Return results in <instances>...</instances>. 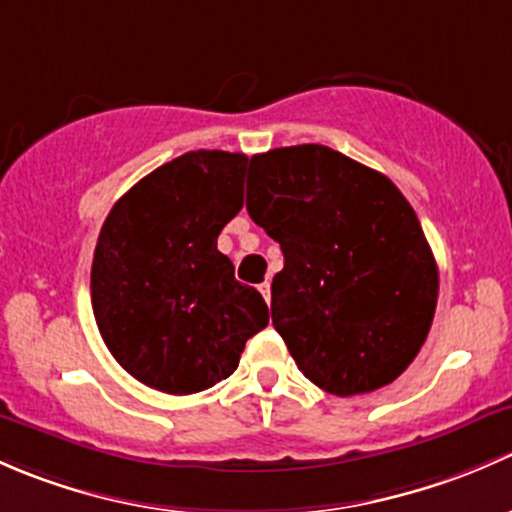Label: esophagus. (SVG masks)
<instances>
[{"label": "esophagus", "mask_w": 512, "mask_h": 512, "mask_svg": "<svg viewBox=\"0 0 512 512\" xmlns=\"http://www.w3.org/2000/svg\"><path fill=\"white\" fill-rule=\"evenodd\" d=\"M258 291H261V295H263V298H266V303H268V300H271V283H261V286H258Z\"/></svg>", "instance_id": "1"}]
</instances>
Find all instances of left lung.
Here are the masks:
<instances>
[{
  "label": "left lung",
  "mask_w": 512,
  "mask_h": 512,
  "mask_svg": "<svg viewBox=\"0 0 512 512\" xmlns=\"http://www.w3.org/2000/svg\"><path fill=\"white\" fill-rule=\"evenodd\" d=\"M246 209L281 244L271 318L310 382L352 397L412 365L439 268L392 179L325 145L278 147L251 157Z\"/></svg>",
  "instance_id": "left-lung-1"
}]
</instances>
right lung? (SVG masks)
Returning a JSON list of instances; mask_svg holds the SVG:
<instances>
[{
    "mask_svg": "<svg viewBox=\"0 0 512 512\" xmlns=\"http://www.w3.org/2000/svg\"><path fill=\"white\" fill-rule=\"evenodd\" d=\"M246 165L241 152H184L125 192L100 229L93 315L110 355L147 387H214L268 325L266 300L217 249L244 207Z\"/></svg>",
    "mask_w": 512,
    "mask_h": 512,
    "instance_id": "obj_1",
    "label": "right lung"
}]
</instances>
